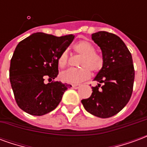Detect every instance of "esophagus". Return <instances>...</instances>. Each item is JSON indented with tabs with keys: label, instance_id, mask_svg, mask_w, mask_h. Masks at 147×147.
I'll list each match as a JSON object with an SVG mask.
<instances>
[{
	"label": "esophagus",
	"instance_id": "obj_1",
	"mask_svg": "<svg viewBox=\"0 0 147 147\" xmlns=\"http://www.w3.org/2000/svg\"><path fill=\"white\" fill-rule=\"evenodd\" d=\"M80 84H73L72 85V88H74V89H78V88H80Z\"/></svg>",
	"mask_w": 147,
	"mask_h": 147
}]
</instances>
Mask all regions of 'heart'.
Listing matches in <instances>:
<instances>
[{
	"mask_svg": "<svg viewBox=\"0 0 147 147\" xmlns=\"http://www.w3.org/2000/svg\"><path fill=\"white\" fill-rule=\"evenodd\" d=\"M75 52L81 55L79 60V68H69L61 73V79L64 83H80L87 80L90 76V70L98 72L103 67V58L95 53L94 46L88 41H80L73 46ZM69 55L67 50L61 53L57 59L60 67H64L68 63Z\"/></svg>",
	"mask_w": 147,
	"mask_h": 147,
	"instance_id": "heart-1",
	"label": "heart"
}]
</instances>
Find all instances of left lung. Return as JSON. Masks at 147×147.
Here are the masks:
<instances>
[{
  "instance_id": "1",
  "label": "left lung",
  "mask_w": 147,
  "mask_h": 147,
  "mask_svg": "<svg viewBox=\"0 0 147 147\" xmlns=\"http://www.w3.org/2000/svg\"><path fill=\"white\" fill-rule=\"evenodd\" d=\"M92 39L102 49L104 64L94 79L98 86H92L90 97L81 102L90 114L109 118L122 110L132 94V57L124 42L114 34L99 31L93 34Z\"/></svg>"
}]
</instances>
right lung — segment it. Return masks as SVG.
I'll list each match as a JSON object with an SVG mask.
<instances>
[{"mask_svg":"<svg viewBox=\"0 0 147 147\" xmlns=\"http://www.w3.org/2000/svg\"><path fill=\"white\" fill-rule=\"evenodd\" d=\"M72 34L56 37L35 33L21 41L10 63L9 79L18 106L33 116L57 108L71 85L49 80L58 75L57 59L73 41ZM48 78L49 83L44 80Z\"/></svg>","mask_w":147,"mask_h":147,"instance_id":"add662e5","label":"right lung"}]
</instances>
